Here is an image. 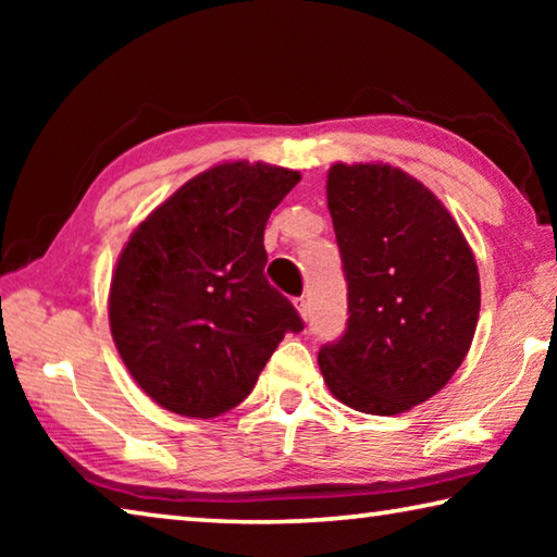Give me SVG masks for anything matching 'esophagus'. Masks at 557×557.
<instances>
[{
    "label": "esophagus",
    "mask_w": 557,
    "mask_h": 557,
    "mask_svg": "<svg viewBox=\"0 0 557 557\" xmlns=\"http://www.w3.org/2000/svg\"><path fill=\"white\" fill-rule=\"evenodd\" d=\"M295 307H297V312H299L301 319H309V301H307V297H297L295 299Z\"/></svg>",
    "instance_id": "34e87169"
}]
</instances>
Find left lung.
Instances as JSON below:
<instances>
[{"instance_id": "8db88e82", "label": "left lung", "mask_w": 557, "mask_h": 557, "mask_svg": "<svg viewBox=\"0 0 557 557\" xmlns=\"http://www.w3.org/2000/svg\"><path fill=\"white\" fill-rule=\"evenodd\" d=\"M326 201L348 322L319 348V369L348 408L405 412L465 361L482 305L474 256L437 196L395 166L334 164Z\"/></svg>"}]
</instances>
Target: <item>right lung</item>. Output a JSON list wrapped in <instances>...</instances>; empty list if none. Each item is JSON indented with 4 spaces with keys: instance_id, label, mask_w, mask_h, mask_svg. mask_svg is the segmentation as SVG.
Listing matches in <instances>:
<instances>
[{
    "instance_id": "right-lung-1",
    "label": "right lung",
    "mask_w": 557,
    "mask_h": 557,
    "mask_svg": "<svg viewBox=\"0 0 557 557\" xmlns=\"http://www.w3.org/2000/svg\"><path fill=\"white\" fill-rule=\"evenodd\" d=\"M299 182L262 162L194 176L137 225L110 285V332L132 379L186 418H215L256 388L287 332L292 301L265 277L262 238Z\"/></svg>"
}]
</instances>
